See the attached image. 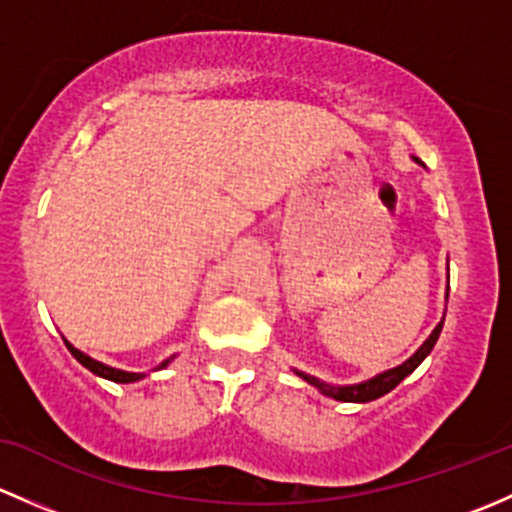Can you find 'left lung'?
Masks as SVG:
<instances>
[{
  "mask_svg": "<svg viewBox=\"0 0 512 512\" xmlns=\"http://www.w3.org/2000/svg\"><path fill=\"white\" fill-rule=\"evenodd\" d=\"M441 328H444V320H441V323L436 325L434 333L429 335V340H426L424 345H421L419 350H416L414 355L409 357L407 362H404V365H399V367H394V370H387V372L377 374V377L367 379V382H362V384H350V387H333V384L320 382V379L310 377V374H303V372H298V374L308 384L318 387L323 394H328V397L337 399V402H372V399H379V397H384V394H387V392H392V389L397 387V384L402 382V379L407 377V374H412L416 367H419L421 362H424V357L429 355L431 350H434L436 340H439V335H441Z\"/></svg>",
  "mask_w": 512,
  "mask_h": 512,
  "instance_id": "left-lung-1",
  "label": "left lung"
}]
</instances>
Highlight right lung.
<instances>
[{"label": "right lung", "instance_id": "1", "mask_svg": "<svg viewBox=\"0 0 512 512\" xmlns=\"http://www.w3.org/2000/svg\"><path fill=\"white\" fill-rule=\"evenodd\" d=\"M66 347H68V350H71V355L76 357V360L81 362L83 367H86V370H91L93 374H98V377H105V379H110V382H123V384H125V382H138V379L145 377V374L115 370V367H108V365H103V362H96V360H91V357H88V355H83L81 350H76V347H73L71 342H66ZM167 362H170V360H167ZM167 362H162V367H165Z\"/></svg>", "mask_w": 512, "mask_h": 512}]
</instances>
